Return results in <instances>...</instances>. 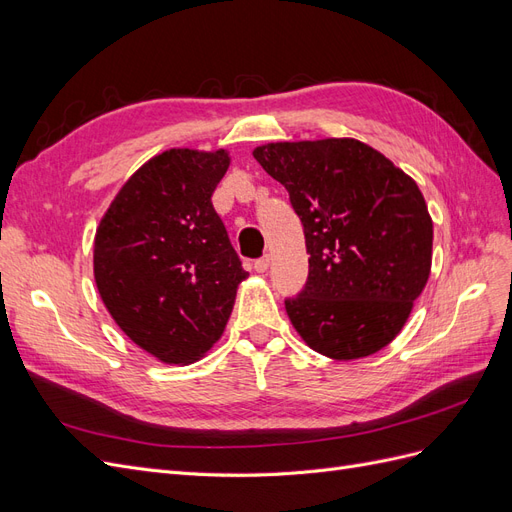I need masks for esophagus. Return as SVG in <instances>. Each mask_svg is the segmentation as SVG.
<instances>
[{"mask_svg":"<svg viewBox=\"0 0 512 512\" xmlns=\"http://www.w3.org/2000/svg\"><path fill=\"white\" fill-rule=\"evenodd\" d=\"M269 265H271V258H269V256H262V258H258V260L254 262V271H256V273H265V271L269 269Z\"/></svg>","mask_w":512,"mask_h":512,"instance_id":"1","label":"esophagus"}]
</instances>
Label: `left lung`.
I'll list each match as a JSON object with an SVG mask.
<instances>
[{
  "label": "left lung",
  "instance_id": "1",
  "mask_svg": "<svg viewBox=\"0 0 512 512\" xmlns=\"http://www.w3.org/2000/svg\"><path fill=\"white\" fill-rule=\"evenodd\" d=\"M254 158L288 190L309 273L286 314L335 361L369 356L404 329L431 271L433 224L418 185L354 138L269 143Z\"/></svg>",
  "mask_w": 512,
  "mask_h": 512
}]
</instances>
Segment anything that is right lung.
<instances>
[{
  "label": "right lung",
  "mask_w": 512,
  "mask_h": 512,
  "mask_svg": "<svg viewBox=\"0 0 512 512\" xmlns=\"http://www.w3.org/2000/svg\"><path fill=\"white\" fill-rule=\"evenodd\" d=\"M228 151L168 149L123 183L94 241L108 314L162 363L198 361L224 333L247 277L211 196Z\"/></svg>",
  "instance_id": "add662e5"
}]
</instances>
